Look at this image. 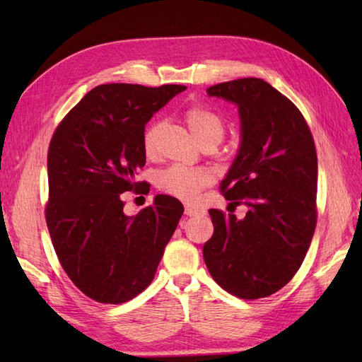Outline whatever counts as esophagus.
Returning <instances> with one entry per match:
<instances>
[{
    "instance_id": "34e87169",
    "label": "esophagus",
    "mask_w": 362,
    "mask_h": 362,
    "mask_svg": "<svg viewBox=\"0 0 362 362\" xmlns=\"http://www.w3.org/2000/svg\"><path fill=\"white\" fill-rule=\"evenodd\" d=\"M201 213L199 209H194V206H185V214L187 216H196V214Z\"/></svg>"
}]
</instances>
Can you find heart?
Returning a JSON list of instances; mask_svg holds the SVG:
<instances>
[{
	"instance_id": "b5f03b06",
	"label": "heart",
	"mask_w": 362,
	"mask_h": 362,
	"mask_svg": "<svg viewBox=\"0 0 362 362\" xmlns=\"http://www.w3.org/2000/svg\"><path fill=\"white\" fill-rule=\"evenodd\" d=\"M185 119L188 127L194 134L197 141L204 144L216 146L226 132V124L216 112H213L206 107H191L187 112ZM163 132V122L153 121L146 129L143 136L144 152L148 156H153L157 152L160 135ZM214 182V173L209 168H187L175 165L161 171L157 177V185L165 193L171 194L180 201L193 202L197 199L199 193L206 187H210Z\"/></svg>"
}]
</instances>
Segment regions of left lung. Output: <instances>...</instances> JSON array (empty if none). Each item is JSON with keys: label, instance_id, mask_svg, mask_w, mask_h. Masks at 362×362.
I'll return each instance as SVG.
<instances>
[{"label": "left lung", "instance_id": "1", "mask_svg": "<svg viewBox=\"0 0 362 362\" xmlns=\"http://www.w3.org/2000/svg\"><path fill=\"white\" fill-rule=\"evenodd\" d=\"M238 107L241 141L221 189L243 219L210 210L205 264L222 289L241 298L274 294L298 271L316 228L317 156L302 113L257 78L206 90Z\"/></svg>", "mask_w": 362, "mask_h": 362}]
</instances>
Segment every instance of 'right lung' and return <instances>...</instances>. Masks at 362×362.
Returning <instances> with one entry per match:
<instances>
[{
  "instance_id": "right-lung-1",
  "label": "right lung",
  "mask_w": 362,
  "mask_h": 362,
  "mask_svg": "<svg viewBox=\"0 0 362 362\" xmlns=\"http://www.w3.org/2000/svg\"><path fill=\"white\" fill-rule=\"evenodd\" d=\"M187 90L105 83L81 99L52 135L46 224L60 264L83 294L124 303L149 286L183 214L175 197L157 194L136 216L121 194L138 189L144 126Z\"/></svg>"
}]
</instances>
